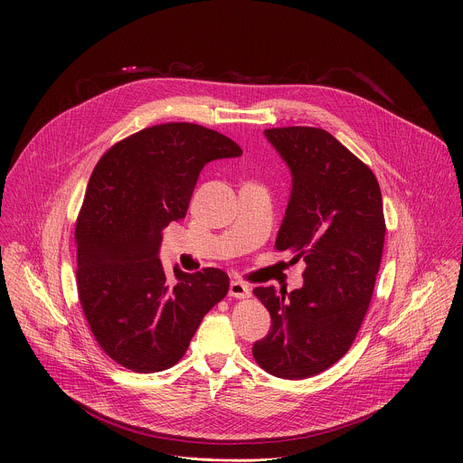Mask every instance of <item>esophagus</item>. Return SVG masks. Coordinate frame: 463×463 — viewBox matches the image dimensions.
<instances>
[{
    "instance_id": "1",
    "label": "esophagus",
    "mask_w": 463,
    "mask_h": 463,
    "mask_svg": "<svg viewBox=\"0 0 463 463\" xmlns=\"http://www.w3.org/2000/svg\"><path fill=\"white\" fill-rule=\"evenodd\" d=\"M229 295L234 297V298H247V297H250V289H249L247 284H243L240 280H231Z\"/></svg>"
}]
</instances>
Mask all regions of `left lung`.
Masks as SVG:
<instances>
[{"instance_id": "obj_1", "label": "left lung", "mask_w": 463, "mask_h": 463, "mask_svg": "<svg viewBox=\"0 0 463 463\" xmlns=\"http://www.w3.org/2000/svg\"><path fill=\"white\" fill-rule=\"evenodd\" d=\"M263 136L291 172L275 247L306 269L291 293L252 291L273 322L252 355L271 375L306 379L337 363L359 332L383 256V200L372 170L327 131L291 126Z\"/></svg>"}]
</instances>
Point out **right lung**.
<instances>
[{"instance_id":"right-lung-1","label":"right lung","mask_w":463,"mask_h":463,"mask_svg":"<svg viewBox=\"0 0 463 463\" xmlns=\"http://www.w3.org/2000/svg\"><path fill=\"white\" fill-rule=\"evenodd\" d=\"M214 129L170 122L137 131L95 166L77 220L79 298L100 348L139 373L174 366L229 277L207 268L166 277L163 229L186 216L203 166L240 157Z\"/></svg>"}]
</instances>
